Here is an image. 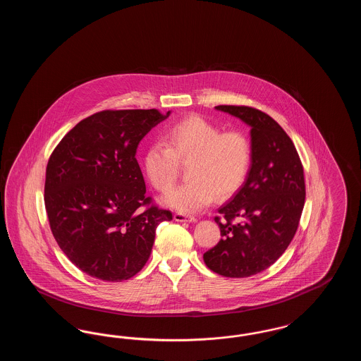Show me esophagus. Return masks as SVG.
<instances>
[{
    "label": "esophagus",
    "instance_id": "34e87169",
    "mask_svg": "<svg viewBox=\"0 0 361 361\" xmlns=\"http://www.w3.org/2000/svg\"><path fill=\"white\" fill-rule=\"evenodd\" d=\"M174 221L176 222H196V218H193V216H188V215H185V214H181V212H177V214H174Z\"/></svg>",
    "mask_w": 361,
    "mask_h": 361
}]
</instances>
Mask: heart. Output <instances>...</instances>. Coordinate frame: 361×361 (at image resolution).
Listing matches in <instances>:
<instances>
[{
	"mask_svg": "<svg viewBox=\"0 0 361 361\" xmlns=\"http://www.w3.org/2000/svg\"><path fill=\"white\" fill-rule=\"evenodd\" d=\"M163 143H153L142 164L155 189L166 192L178 176V162H189L185 184L172 189L162 204L184 214L206 208L215 196L227 199L243 185L252 165V145L238 130L224 131L200 118L189 116L173 124Z\"/></svg>",
	"mask_w": 361,
	"mask_h": 361,
	"instance_id": "b5f03b06",
	"label": "heart"
}]
</instances>
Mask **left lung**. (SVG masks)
<instances>
[{
    "instance_id": "1",
    "label": "left lung",
    "mask_w": 361,
    "mask_h": 361,
    "mask_svg": "<svg viewBox=\"0 0 361 361\" xmlns=\"http://www.w3.org/2000/svg\"><path fill=\"white\" fill-rule=\"evenodd\" d=\"M250 127L252 165L246 181L215 218L222 240L203 255L207 267L226 277H247L271 267L298 230L305 206L303 166L286 131L269 115L219 105Z\"/></svg>"
}]
</instances>
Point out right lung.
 Here are the masks:
<instances>
[{
  "instance_id": "obj_1",
  "label": "right lung",
  "mask_w": 361,
  "mask_h": 361,
  "mask_svg": "<svg viewBox=\"0 0 361 361\" xmlns=\"http://www.w3.org/2000/svg\"><path fill=\"white\" fill-rule=\"evenodd\" d=\"M158 109L103 111L80 121L52 152L44 204L52 235L86 275L127 280L150 257L155 228L172 212L152 206L139 142L169 118Z\"/></svg>"
}]
</instances>
